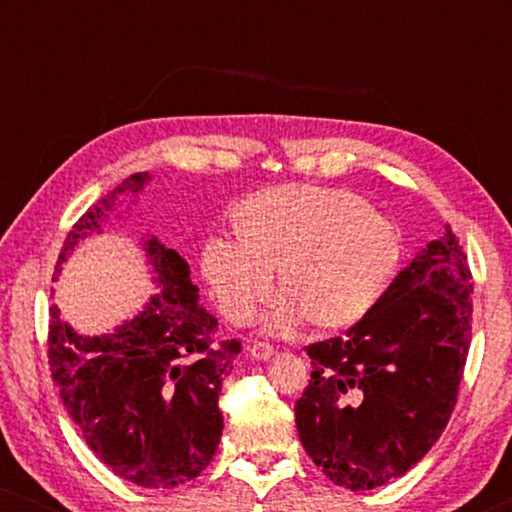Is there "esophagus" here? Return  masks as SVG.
<instances>
[{
    "mask_svg": "<svg viewBox=\"0 0 512 512\" xmlns=\"http://www.w3.org/2000/svg\"><path fill=\"white\" fill-rule=\"evenodd\" d=\"M249 354L251 359L256 361H268L275 356V349H272V345H268V342H254V345L249 347Z\"/></svg>",
    "mask_w": 512,
    "mask_h": 512,
    "instance_id": "1",
    "label": "esophagus"
}]
</instances>
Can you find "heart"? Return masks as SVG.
Instances as JSON below:
<instances>
[{"mask_svg":"<svg viewBox=\"0 0 512 512\" xmlns=\"http://www.w3.org/2000/svg\"><path fill=\"white\" fill-rule=\"evenodd\" d=\"M237 230L240 237L212 235L202 244V277L223 317L244 324L272 296L279 272L286 298L265 317L272 331L303 317L319 331L354 326L401 258L394 223L342 188H268L242 202Z\"/></svg>","mask_w":512,"mask_h":512,"instance_id":"obj_1","label":"heart"}]
</instances>
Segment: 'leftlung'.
<instances>
[{
	"label": "left lung",
	"mask_w": 512,
	"mask_h": 512,
	"mask_svg": "<svg viewBox=\"0 0 512 512\" xmlns=\"http://www.w3.org/2000/svg\"><path fill=\"white\" fill-rule=\"evenodd\" d=\"M471 270L452 228L426 244L345 338L307 349L300 443L335 485L401 478L450 422L471 338Z\"/></svg>",
	"instance_id": "obj_1"
}]
</instances>
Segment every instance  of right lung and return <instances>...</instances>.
Listing matches in <instances>:
<instances>
[{
  "instance_id": "1",
  "label": "right lung",
  "mask_w": 512,
  "mask_h": 512,
  "mask_svg": "<svg viewBox=\"0 0 512 512\" xmlns=\"http://www.w3.org/2000/svg\"><path fill=\"white\" fill-rule=\"evenodd\" d=\"M153 177L132 174L76 221L55 265L109 216L130 212ZM156 293L135 317L102 335H86L51 305L48 363L62 403L90 450L116 475L146 489H172L198 478L219 447L221 380L233 370L240 342L209 347L216 319L200 305L191 268L156 235L139 233Z\"/></svg>"
}]
</instances>
